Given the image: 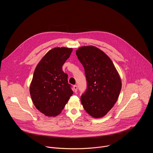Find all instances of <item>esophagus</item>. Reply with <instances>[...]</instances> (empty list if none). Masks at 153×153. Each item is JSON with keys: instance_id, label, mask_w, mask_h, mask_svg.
I'll use <instances>...</instances> for the list:
<instances>
[{"instance_id": "34e87169", "label": "esophagus", "mask_w": 153, "mask_h": 153, "mask_svg": "<svg viewBox=\"0 0 153 153\" xmlns=\"http://www.w3.org/2000/svg\"><path fill=\"white\" fill-rule=\"evenodd\" d=\"M73 91L75 93H76L77 91V85H74L73 86Z\"/></svg>"}]
</instances>
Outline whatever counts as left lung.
Returning a JSON list of instances; mask_svg holds the SVG:
<instances>
[{
  "label": "left lung",
  "mask_w": 153,
  "mask_h": 153,
  "mask_svg": "<svg viewBox=\"0 0 153 153\" xmlns=\"http://www.w3.org/2000/svg\"><path fill=\"white\" fill-rule=\"evenodd\" d=\"M85 70L87 87L80 97L85 110L91 116H104L116 103L122 88L120 76L105 53L93 46L76 51Z\"/></svg>",
  "instance_id": "obj_1"
}]
</instances>
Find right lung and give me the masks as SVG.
<instances>
[{
    "mask_svg": "<svg viewBox=\"0 0 153 153\" xmlns=\"http://www.w3.org/2000/svg\"><path fill=\"white\" fill-rule=\"evenodd\" d=\"M72 51V48L65 47L51 50L34 70L30 95L36 108L47 116L60 114L73 94L68 74L62 70Z\"/></svg>",
    "mask_w": 153,
    "mask_h": 153,
    "instance_id": "right-lung-1",
    "label": "right lung"
}]
</instances>
